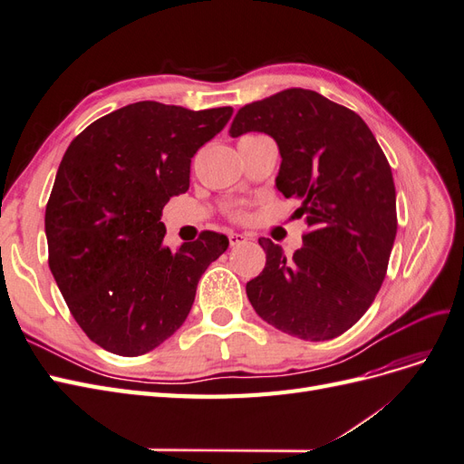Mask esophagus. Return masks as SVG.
I'll list each match as a JSON object with an SVG mask.
<instances>
[{
    "instance_id": "34e87169",
    "label": "esophagus",
    "mask_w": 464,
    "mask_h": 464,
    "mask_svg": "<svg viewBox=\"0 0 464 464\" xmlns=\"http://www.w3.org/2000/svg\"><path fill=\"white\" fill-rule=\"evenodd\" d=\"M228 240H230V246L236 247V246H240V244L247 242V236H246V234H236V232H232V234H228Z\"/></svg>"
}]
</instances>
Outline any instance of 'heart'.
<instances>
[{
    "mask_svg": "<svg viewBox=\"0 0 464 464\" xmlns=\"http://www.w3.org/2000/svg\"><path fill=\"white\" fill-rule=\"evenodd\" d=\"M240 217H242V215H240Z\"/></svg>",
    "mask_w": 464,
    "mask_h": 464,
    "instance_id": "1",
    "label": "heart"
}]
</instances>
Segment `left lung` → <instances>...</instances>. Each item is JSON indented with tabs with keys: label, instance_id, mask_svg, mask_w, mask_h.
<instances>
[{
	"label": "left lung",
	"instance_id": "obj_1",
	"mask_svg": "<svg viewBox=\"0 0 464 464\" xmlns=\"http://www.w3.org/2000/svg\"><path fill=\"white\" fill-rule=\"evenodd\" d=\"M271 135L280 152L276 189L298 199L304 246L286 257L261 237L266 263L246 285L269 325L304 341H329L368 312L397 236L391 166L356 111L315 91L286 89L237 110L230 137Z\"/></svg>",
	"mask_w": 464,
	"mask_h": 464
}]
</instances>
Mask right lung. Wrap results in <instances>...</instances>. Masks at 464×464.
<instances>
[{"label": "right lung", "mask_w": 464, "mask_h": 464, "mask_svg": "<svg viewBox=\"0 0 464 464\" xmlns=\"http://www.w3.org/2000/svg\"><path fill=\"white\" fill-rule=\"evenodd\" d=\"M232 108L135 102L92 121L67 147L46 205L48 263L69 312L108 353L139 356L186 321L228 237L164 246L162 208L189 189L193 154Z\"/></svg>", "instance_id": "1"}]
</instances>
